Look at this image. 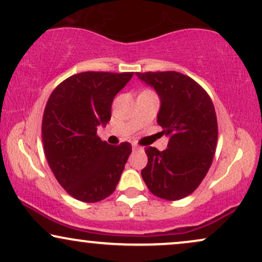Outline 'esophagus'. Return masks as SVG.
Masks as SVG:
<instances>
[{
    "instance_id": "1",
    "label": "esophagus",
    "mask_w": 262,
    "mask_h": 262,
    "mask_svg": "<svg viewBox=\"0 0 262 262\" xmlns=\"http://www.w3.org/2000/svg\"><path fill=\"white\" fill-rule=\"evenodd\" d=\"M139 148H140V146H138V145H133V150H134V151L139 150Z\"/></svg>"
}]
</instances>
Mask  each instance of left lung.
<instances>
[{
	"instance_id": "left-lung-1",
	"label": "left lung",
	"mask_w": 262,
	"mask_h": 262,
	"mask_svg": "<svg viewBox=\"0 0 262 262\" xmlns=\"http://www.w3.org/2000/svg\"><path fill=\"white\" fill-rule=\"evenodd\" d=\"M135 75L157 93V123L169 138L164 151L146 147L148 161L141 177L155 196L181 200L200 186L213 162L217 142L214 105L197 82L180 72Z\"/></svg>"
}]
</instances>
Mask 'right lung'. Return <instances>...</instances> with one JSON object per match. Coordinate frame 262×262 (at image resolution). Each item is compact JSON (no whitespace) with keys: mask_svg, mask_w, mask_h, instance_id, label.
<instances>
[{"mask_svg":"<svg viewBox=\"0 0 262 262\" xmlns=\"http://www.w3.org/2000/svg\"><path fill=\"white\" fill-rule=\"evenodd\" d=\"M134 72H81L53 91L42 121V140L58 183L76 200L94 203L110 196L132 145L111 146L97 135L111 120V105Z\"/></svg>","mask_w":262,"mask_h":262,"instance_id":"obj_1","label":"right lung"}]
</instances>
